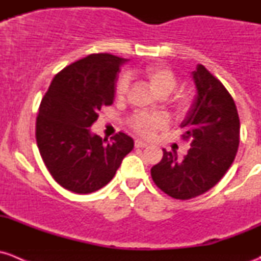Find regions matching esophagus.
Returning <instances> with one entry per match:
<instances>
[{
  "label": "esophagus",
  "mask_w": 261,
  "mask_h": 261,
  "mask_svg": "<svg viewBox=\"0 0 261 261\" xmlns=\"http://www.w3.org/2000/svg\"><path fill=\"white\" fill-rule=\"evenodd\" d=\"M147 144L141 140H135V147H146Z\"/></svg>",
  "instance_id": "esophagus-1"
}]
</instances>
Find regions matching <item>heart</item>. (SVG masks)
Segmentation results:
<instances>
[{
  "label": "heart",
  "mask_w": 261,
  "mask_h": 261,
  "mask_svg": "<svg viewBox=\"0 0 261 261\" xmlns=\"http://www.w3.org/2000/svg\"><path fill=\"white\" fill-rule=\"evenodd\" d=\"M143 75L149 82L155 93L165 97L177 88L178 80L175 73L165 64L147 65L143 70ZM130 86V77L123 73L116 81L115 96L117 99H122L126 96ZM172 105L177 114H184L192 106V94L187 91L177 92L172 99ZM168 120L164 115L149 114V112H135L127 118V126L138 135L143 138H151L155 133L167 126Z\"/></svg>",
  "instance_id": "1"
}]
</instances>
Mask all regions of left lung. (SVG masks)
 Instances as JSON below:
<instances>
[{"mask_svg":"<svg viewBox=\"0 0 261 261\" xmlns=\"http://www.w3.org/2000/svg\"><path fill=\"white\" fill-rule=\"evenodd\" d=\"M198 94L180 127L191 143L183 159L163 150L151 168L159 189L175 199L194 198L215 187L235 160L240 144V118L232 96L203 65L193 72Z\"/></svg>","mask_w":261,"mask_h":261,"instance_id":"obj_1","label":"left lung"}]
</instances>
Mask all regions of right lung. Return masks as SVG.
<instances>
[{"instance_id":"1","label":"right lung","mask_w":261,"mask_h":261,"mask_svg":"<svg viewBox=\"0 0 261 261\" xmlns=\"http://www.w3.org/2000/svg\"><path fill=\"white\" fill-rule=\"evenodd\" d=\"M123 62L107 53L77 60L55 74L41 99L35 127L39 151L54 180L73 193L88 194L106 186L134 147L123 133L105 143L89 131L102 107L114 103Z\"/></svg>"}]
</instances>
